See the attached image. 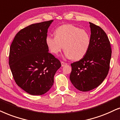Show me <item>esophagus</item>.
<instances>
[{"label": "esophagus", "mask_w": 120, "mask_h": 120, "mask_svg": "<svg viewBox=\"0 0 120 120\" xmlns=\"http://www.w3.org/2000/svg\"><path fill=\"white\" fill-rule=\"evenodd\" d=\"M61 66H65V65H68V63H65V62H64V61H61Z\"/></svg>", "instance_id": "esophagus-1"}]
</instances>
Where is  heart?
Returning <instances> with one entry per match:
<instances>
[{
    "instance_id": "b5f03b06",
    "label": "heart",
    "mask_w": 120,
    "mask_h": 120,
    "mask_svg": "<svg viewBox=\"0 0 120 120\" xmlns=\"http://www.w3.org/2000/svg\"><path fill=\"white\" fill-rule=\"evenodd\" d=\"M55 37L47 36L46 44L50 52L57 55L63 50L67 58L73 60L82 59L88 50L90 45V36L84 29L65 24L59 26L55 31Z\"/></svg>"
}]
</instances>
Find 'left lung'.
Wrapping results in <instances>:
<instances>
[{
    "instance_id": "obj_1",
    "label": "left lung",
    "mask_w": 120,
    "mask_h": 120,
    "mask_svg": "<svg viewBox=\"0 0 120 120\" xmlns=\"http://www.w3.org/2000/svg\"><path fill=\"white\" fill-rule=\"evenodd\" d=\"M90 45L86 55L72 63L70 81L73 86L82 92L98 87L104 80L110 69L111 48L104 31L89 22Z\"/></svg>"
}]
</instances>
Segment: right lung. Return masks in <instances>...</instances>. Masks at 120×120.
Listing matches in <instances>:
<instances>
[{"label": "right lung", "instance_id": "obj_1", "mask_svg": "<svg viewBox=\"0 0 120 120\" xmlns=\"http://www.w3.org/2000/svg\"><path fill=\"white\" fill-rule=\"evenodd\" d=\"M52 20L32 24L21 30L11 44L9 64L16 83L30 94L41 95L54 83L61 66L48 52V29Z\"/></svg>", "mask_w": 120, "mask_h": 120}]
</instances>
